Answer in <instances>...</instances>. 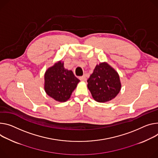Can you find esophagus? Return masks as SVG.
<instances>
[{
    "label": "esophagus",
    "instance_id": "obj_1",
    "mask_svg": "<svg viewBox=\"0 0 158 158\" xmlns=\"http://www.w3.org/2000/svg\"><path fill=\"white\" fill-rule=\"evenodd\" d=\"M79 79L81 80V81H86V77H85V76H82V77H79Z\"/></svg>",
    "mask_w": 158,
    "mask_h": 158
}]
</instances>
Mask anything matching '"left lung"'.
Wrapping results in <instances>:
<instances>
[{"instance_id":"1","label":"left lung","mask_w":158,"mask_h":158,"mask_svg":"<svg viewBox=\"0 0 158 158\" xmlns=\"http://www.w3.org/2000/svg\"><path fill=\"white\" fill-rule=\"evenodd\" d=\"M88 81V88L97 102L105 103L115 98L122 84L117 72L106 62L97 64Z\"/></svg>"}]
</instances>
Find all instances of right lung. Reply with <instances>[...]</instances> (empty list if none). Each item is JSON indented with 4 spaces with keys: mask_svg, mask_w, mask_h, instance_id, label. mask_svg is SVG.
<instances>
[{
    "mask_svg": "<svg viewBox=\"0 0 158 158\" xmlns=\"http://www.w3.org/2000/svg\"><path fill=\"white\" fill-rule=\"evenodd\" d=\"M44 78L46 93L59 102H67L80 82L73 71L65 69L61 60L46 70Z\"/></svg>",
    "mask_w": 158,
    "mask_h": 158,
    "instance_id": "obj_1",
    "label": "right lung"
}]
</instances>
